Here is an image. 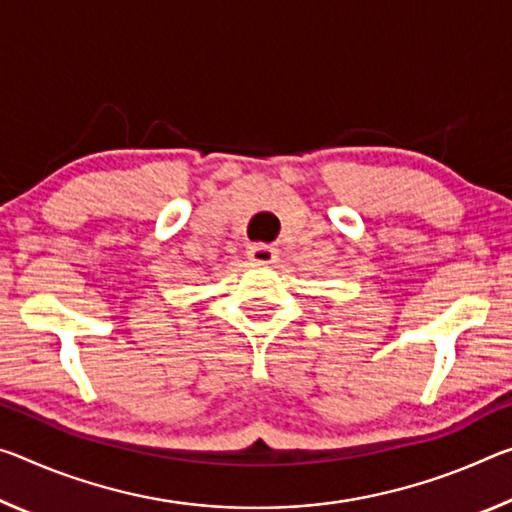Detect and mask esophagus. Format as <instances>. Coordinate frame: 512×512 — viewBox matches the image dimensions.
<instances>
[{
    "label": "esophagus",
    "mask_w": 512,
    "mask_h": 512,
    "mask_svg": "<svg viewBox=\"0 0 512 512\" xmlns=\"http://www.w3.org/2000/svg\"><path fill=\"white\" fill-rule=\"evenodd\" d=\"M248 259L255 264H273L278 259V248L269 246V243H253L248 248Z\"/></svg>",
    "instance_id": "1"
}]
</instances>
